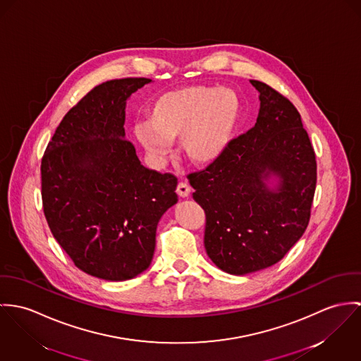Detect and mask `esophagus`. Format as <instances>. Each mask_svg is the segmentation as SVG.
Instances as JSON below:
<instances>
[{"label":"esophagus","instance_id":"34e87169","mask_svg":"<svg viewBox=\"0 0 361 361\" xmlns=\"http://www.w3.org/2000/svg\"><path fill=\"white\" fill-rule=\"evenodd\" d=\"M176 192H177V195H178L180 198H188L190 194H191V187H190L187 183H180V184L177 185Z\"/></svg>","mask_w":361,"mask_h":361}]
</instances>
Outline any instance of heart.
I'll return each instance as SVG.
<instances>
[{"instance_id":"obj_1","label":"heart","mask_w":361,"mask_h":361,"mask_svg":"<svg viewBox=\"0 0 361 361\" xmlns=\"http://www.w3.org/2000/svg\"><path fill=\"white\" fill-rule=\"evenodd\" d=\"M242 118V104L231 88L190 85L159 95L148 109V121H140L133 133L145 152L163 161L171 141L181 138L185 157L207 166L228 151Z\"/></svg>"}]
</instances>
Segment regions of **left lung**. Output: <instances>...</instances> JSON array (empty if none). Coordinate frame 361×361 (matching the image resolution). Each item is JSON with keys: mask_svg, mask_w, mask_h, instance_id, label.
Listing matches in <instances>:
<instances>
[{"mask_svg": "<svg viewBox=\"0 0 361 361\" xmlns=\"http://www.w3.org/2000/svg\"><path fill=\"white\" fill-rule=\"evenodd\" d=\"M250 84L260 101L256 124L233 140L223 158L188 176L206 214V253L233 276L279 263L300 240L317 181L298 109L270 85Z\"/></svg>", "mask_w": 361, "mask_h": 361, "instance_id": "1", "label": "left lung"}]
</instances>
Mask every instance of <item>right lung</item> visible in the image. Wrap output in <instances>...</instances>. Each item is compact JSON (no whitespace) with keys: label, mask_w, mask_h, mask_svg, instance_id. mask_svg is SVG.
<instances>
[{"label":"right lung","mask_w":361,"mask_h":361,"mask_svg":"<svg viewBox=\"0 0 361 361\" xmlns=\"http://www.w3.org/2000/svg\"><path fill=\"white\" fill-rule=\"evenodd\" d=\"M151 79L94 87L56 127L41 161V197L54 238L81 271L131 280L154 257L157 227L177 203V178L141 164L124 133L126 102Z\"/></svg>","instance_id":"add662e5"}]
</instances>
